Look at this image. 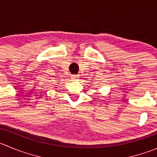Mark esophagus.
<instances>
[{"mask_svg": "<svg viewBox=\"0 0 157 157\" xmlns=\"http://www.w3.org/2000/svg\"><path fill=\"white\" fill-rule=\"evenodd\" d=\"M72 79L74 80H77V79H79V75H73L72 76Z\"/></svg>", "mask_w": 157, "mask_h": 157, "instance_id": "obj_1", "label": "esophagus"}]
</instances>
